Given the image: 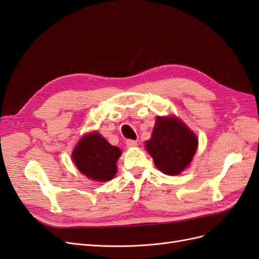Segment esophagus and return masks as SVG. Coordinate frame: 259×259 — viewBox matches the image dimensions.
Returning <instances> with one entry per match:
<instances>
[{"label": "esophagus", "instance_id": "34e87169", "mask_svg": "<svg viewBox=\"0 0 259 259\" xmlns=\"http://www.w3.org/2000/svg\"><path fill=\"white\" fill-rule=\"evenodd\" d=\"M126 146L128 147V148H131V147H136L137 146V142L136 140H133V139H127L126 140Z\"/></svg>", "mask_w": 259, "mask_h": 259}]
</instances>
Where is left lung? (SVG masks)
Returning <instances> with one entry per match:
<instances>
[{"instance_id": "left-lung-1", "label": "left lung", "mask_w": 259, "mask_h": 259, "mask_svg": "<svg viewBox=\"0 0 259 259\" xmlns=\"http://www.w3.org/2000/svg\"><path fill=\"white\" fill-rule=\"evenodd\" d=\"M146 147L156 167L166 175H177L189 165L198 139L176 117L158 116L152 137Z\"/></svg>"}]
</instances>
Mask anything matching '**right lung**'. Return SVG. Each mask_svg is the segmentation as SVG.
Masks as SVG:
<instances>
[{"mask_svg": "<svg viewBox=\"0 0 259 259\" xmlns=\"http://www.w3.org/2000/svg\"><path fill=\"white\" fill-rule=\"evenodd\" d=\"M121 150L111 146L98 133L84 136L75 147L72 159L82 174L97 182H107L116 173L115 163Z\"/></svg>", "mask_w": 259, "mask_h": 259, "instance_id": "1", "label": "right lung"}]
</instances>
